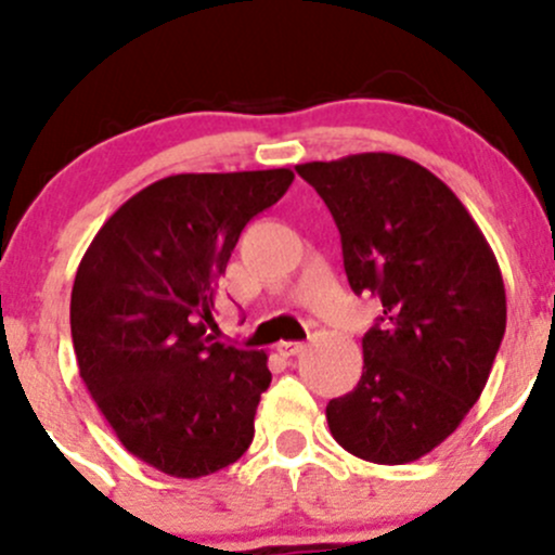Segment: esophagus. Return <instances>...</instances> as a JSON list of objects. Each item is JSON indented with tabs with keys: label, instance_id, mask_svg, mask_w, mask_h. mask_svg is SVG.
<instances>
[{
	"label": "esophagus",
	"instance_id": "34e87169",
	"mask_svg": "<svg viewBox=\"0 0 555 555\" xmlns=\"http://www.w3.org/2000/svg\"><path fill=\"white\" fill-rule=\"evenodd\" d=\"M278 351L283 357H296V354H301V351H304V344L301 341H280Z\"/></svg>",
	"mask_w": 555,
	"mask_h": 555
}]
</instances>
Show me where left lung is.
Returning <instances> with one entry per match:
<instances>
[{
	"instance_id": "8db88e82",
	"label": "left lung",
	"mask_w": 555,
	"mask_h": 555,
	"mask_svg": "<svg viewBox=\"0 0 555 555\" xmlns=\"http://www.w3.org/2000/svg\"><path fill=\"white\" fill-rule=\"evenodd\" d=\"M341 235L357 296L384 314L362 336V375L325 408L333 439L402 466L461 426L505 333V285L490 243L447 184L395 153L296 166Z\"/></svg>"
}]
</instances>
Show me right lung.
<instances>
[{"mask_svg":"<svg viewBox=\"0 0 555 555\" xmlns=\"http://www.w3.org/2000/svg\"><path fill=\"white\" fill-rule=\"evenodd\" d=\"M291 182V169H267L147 184L100 228L76 272L81 380L121 444L177 479L228 468L254 439L267 354L206 331L243 228Z\"/></svg>","mask_w":555,"mask_h":555,"instance_id":"1","label":"right lung"}]
</instances>
